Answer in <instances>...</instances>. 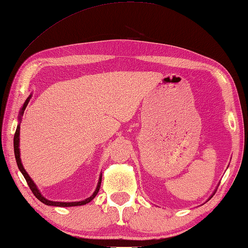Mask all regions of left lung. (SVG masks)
I'll return each instance as SVG.
<instances>
[{"instance_id":"1","label":"left lung","mask_w":248,"mask_h":248,"mask_svg":"<svg viewBox=\"0 0 248 248\" xmlns=\"http://www.w3.org/2000/svg\"><path fill=\"white\" fill-rule=\"evenodd\" d=\"M216 191H217V189H216V190H215V192H214V193H212V194H211V195H210V198H209V199H208V200H210V199H211V198H212V197H214V194H215V193H216Z\"/></svg>"}]
</instances>
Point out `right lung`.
<instances>
[{"label":"right lung","instance_id":"right-lung-1","mask_svg":"<svg viewBox=\"0 0 248 248\" xmlns=\"http://www.w3.org/2000/svg\"><path fill=\"white\" fill-rule=\"evenodd\" d=\"M31 98V95L28 96L27 99L25 100L24 105L22 106L21 110L19 112V124H18V126H16V133H15V137H14V149H15V156H16V165H18V168L19 170L21 171V173L23 174V176H24V178L26 180L28 186H30L31 190L32 191V193L34 194V197H36L39 201H41V202L45 205H48V206H57V207H73V206H81V205H85L90 203L92 200H93L98 191H99L100 189V185H101V177H102V173H100L99 175V180H98V184H97V187L95 189V191L93 192V194L91 195V197L86 198L85 200H82V201H79V202H55V201H49L46 198H44L42 193L40 192V190L38 189L36 184L33 183V181L31 180V177L28 175V173L26 172V170L24 169V167H23V164H22V160H21V157H20V124H21V120H22V116L23 114H24V111L25 108L28 105V102H30Z\"/></svg>","mask_w":248,"mask_h":248}]
</instances>
